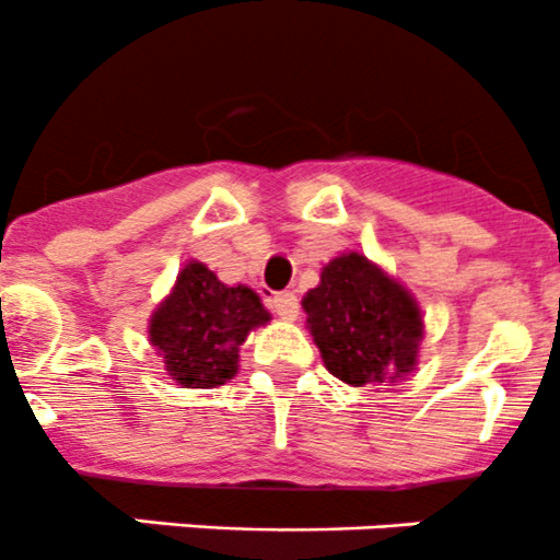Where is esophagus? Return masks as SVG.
<instances>
[{
	"mask_svg": "<svg viewBox=\"0 0 560 560\" xmlns=\"http://www.w3.org/2000/svg\"><path fill=\"white\" fill-rule=\"evenodd\" d=\"M269 307L280 315L282 320H293L299 315V299L293 291H280L269 299Z\"/></svg>",
	"mask_w": 560,
	"mask_h": 560,
	"instance_id": "obj_1",
	"label": "esophagus"
}]
</instances>
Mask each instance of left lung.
I'll list each match as a JSON object with an SVG mask.
<instances>
[{
  "label": "left lung",
  "mask_w": 560,
  "mask_h": 560,
  "mask_svg": "<svg viewBox=\"0 0 560 560\" xmlns=\"http://www.w3.org/2000/svg\"><path fill=\"white\" fill-rule=\"evenodd\" d=\"M324 368L348 386H395L419 364L424 315L417 296L364 253L346 250L302 299Z\"/></svg>",
  "instance_id": "8db88e82"
}]
</instances>
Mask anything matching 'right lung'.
Segmentation results:
<instances>
[{
    "instance_id": "obj_1",
    "label": "right lung",
    "mask_w": 560,
    "mask_h": 560,
    "mask_svg": "<svg viewBox=\"0 0 560 560\" xmlns=\"http://www.w3.org/2000/svg\"><path fill=\"white\" fill-rule=\"evenodd\" d=\"M272 320L250 285H225L207 264L187 261L149 315V346L182 389H214L240 373L247 335Z\"/></svg>"
}]
</instances>
